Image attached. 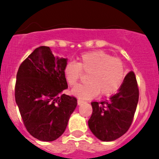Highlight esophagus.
I'll return each mask as SVG.
<instances>
[{"mask_svg":"<svg viewBox=\"0 0 159 159\" xmlns=\"http://www.w3.org/2000/svg\"><path fill=\"white\" fill-rule=\"evenodd\" d=\"M77 102H78V105L80 106V105H81V104H83V103H84V101L81 100V99H78V100H77Z\"/></svg>","mask_w":159,"mask_h":159,"instance_id":"esophagus-1","label":"esophagus"}]
</instances>
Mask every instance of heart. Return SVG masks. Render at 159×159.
Returning a JSON list of instances; mask_svg holds the SVG:
<instances>
[{
    "label": "heart",
    "mask_w": 159,
    "mask_h": 159,
    "mask_svg": "<svg viewBox=\"0 0 159 159\" xmlns=\"http://www.w3.org/2000/svg\"><path fill=\"white\" fill-rule=\"evenodd\" d=\"M81 72L88 73V84H80L71 90V95L83 99H92L99 93L111 95L116 93L124 82L126 73L122 60L112 58L102 51L84 53L76 63L69 62L64 67V75L70 86L76 84Z\"/></svg>",
    "instance_id": "obj_1"
}]
</instances>
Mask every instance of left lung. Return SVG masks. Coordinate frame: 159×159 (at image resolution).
Segmentation results:
<instances>
[{
    "label": "left lung",
    "instance_id": "obj_1",
    "mask_svg": "<svg viewBox=\"0 0 159 159\" xmlns=\"http://www.w3.org/2000/svg\"><path fill=\"white\" fill-rule=\"evenodd\" d=\"M139 102V88L135 75L130 71L117 93L108 100L92 102V115L88 127L102 142L117 139L130 128Z\"/></svg>",
    "mask_w": 159,
    "mask_h": 159
}]
</instances>
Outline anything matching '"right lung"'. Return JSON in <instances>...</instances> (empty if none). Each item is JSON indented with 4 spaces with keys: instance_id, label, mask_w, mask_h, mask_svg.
Masks as SVG:
<instances>
[{
    "instance_id": "add662e5",
    "label": "right lung",
    "mask_w": 159,
    "mask_h": 159,
    "mask_svg": "<svg viewBox=\"0 0 159 159\" xmlns=\"http://www.w3.org/2000/svg\"><path fill=\"white\" fill-rule=\"evenodd\" d=\"M67 58L55 57L49 47L40 46L18 69L16 102L29 134L40 141H54L62 135L77 106L75 97L63 94L67 88Z\"/></svg>"
}]
</instances>
